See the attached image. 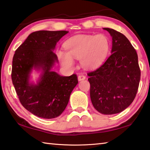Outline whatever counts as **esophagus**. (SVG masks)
Listing matches in <instances>:
<instances>
[{
    "label": "esophagus",
    "instance_id": "1",
    "mask_svg": "<svg viewBox=\"0 0 150 150\" xmlns=\"http://www.w3.org/2000/svg\"><path fill=\"white\" fill-rule=\"evenodd\" d=\"M85 79H86V76L83 74H80V75L78 76V81H82V80H83Z\"/></svg>",
    "mask_w": 150,
    "mask_h": 150
}]
</instances>
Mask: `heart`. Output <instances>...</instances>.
<instances>
[{
  "mask_svg": "<svg viewBox=\"0 0 150 150\" xmlns=\"http://www.w3.org/2000/svg\"><path fill=\"white\" fill-rule=\"evenodd\" d=\"M67 51H58V57L63 67L70 68L74 65V59H80L81 65L86 69L99 67L110 50V41L103 34L97 35H77L65 42Z\"/></svg>",
  "mask_w": 150,
  "mask_h": 150,
  "instance_id": "1",
  "label": "heart"
}]
</instances>
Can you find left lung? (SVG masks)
<instances>
[{
  "mask_svg": "<svg viewBox=\"0 0 150 150\" xmlns=\"http://www.w3.org/2000/svg\"><path fill=\"white\" fill-rule=\"evenodd\" d=\"M112 37L109 57L100 67L88 74L90 98L103 115L122 112L132 103L140 80L138 54L129 40L113 29L105 28Z\"/></svg>",
  "mask_w": 150,
  "mask_h": 150,
  "instance_id": "8db88e82",
  "label": "left lung"
}]
</instances>
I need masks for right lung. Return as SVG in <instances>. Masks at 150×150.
Listing matches in <instances>:
<instances>
[{
    "mask_svg": "<svg viewBox=\"0 0 150 150\" xmlns=\"http://www.w3.org/2000/svg\"><path fill=\"white\" fill-rule=\"evenodd\" d=\"M68 31H35L15 52L12 60V80L24 108L43 119H54L64 111L70 94L78 84L76 74L62 76L52 70L58 63L54 53L57 42ZM39 77L35 83L31 74Z\"/></svg>",
    "mask_w": 150,
    "mask_h": 150,
    "instance_id": "add662e5",
    "label": "right lung"
}]
</instances>
